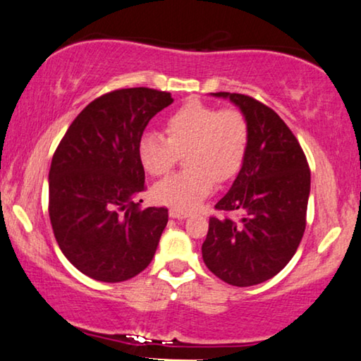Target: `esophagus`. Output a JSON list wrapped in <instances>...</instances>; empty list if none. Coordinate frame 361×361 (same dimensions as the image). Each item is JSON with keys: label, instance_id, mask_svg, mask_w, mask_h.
I'll return each mask as SVG.
<instances>
[{"label": "esophagus", "instance_id": "esophagus-1", "mask_svg": "<svg viewBox=\"0 0 361 361\" xmlns=\"http://www.w3.org/2000/svg\"><path fill=\"white\" fill-rule=\"evenodd\" d=\"M188 216H190V214H188V212H185V211L170 209V217H173V219H186Z\"/></svg>", "mask_w": 361, "mask_h": 361}]
</instances>
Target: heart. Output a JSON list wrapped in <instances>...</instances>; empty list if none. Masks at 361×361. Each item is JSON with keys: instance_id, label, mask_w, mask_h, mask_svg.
I'll use <instances>...</instances> for the list:
<instances>
[{"instance_id": "1", "label": "heart", "mask_w": 361, "mask_h": 361, "mask_svg": "<svg viewBox=\"0 0 361 361\" xmlns=\"http://www.w3.org/2000/svg\"><path fill=\"white\" fill-rule=\"evenodd\" d=\"M166 137L142 135L139 159L154 176L173 169L185 154L186 171L171 175L152 188L160 204L191 211L214 190V183L232 180L247 154L248 126L237 109L219 111L202 101L191 99L166 119Z\"/></svg>"}]
</instances>
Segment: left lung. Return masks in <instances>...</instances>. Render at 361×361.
<instances>
[{"label": "left lung", "instance_id": "8db88e82", "mask_svg": "<svg viewBox=\"0 0 361 361\" xmlns=\"http://www.w3.org/2000/svg\"><path fill=\"white\" fill-rule=\"evenodd\" d=\"M235 104L248 126L242 169L216 204L202 260L222 281L253 286L280 273L306 229L311 171L296 137L275 111L250 96L211 93Z\"/></svg>", "mask_w": 361, "mask_h": 361}]
</instances>
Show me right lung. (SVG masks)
I'll return each mask as SVG.
<instances>
[{"mask_svg":"<svg viewBox=\"0 0 361 361\" xmlns=\"http://www.w3.org/2000/svg\"><path fill=\"white\" fill-rule=\"evenodd\" d=\"M171 103L166 91H111L81 111L55 150L50 224L68 262L96 281L130 280L155 255L169 209L135 202L145 190L139 142L149 121Z\"/></svg>","mask_w":361,"mask_h":361,"instance_id":"right-lung-1","label":"right lung"}]
</instances>
